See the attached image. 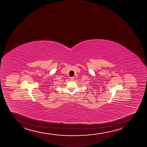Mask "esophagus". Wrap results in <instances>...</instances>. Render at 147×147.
Listing matches in <instances>:
<instances>
[{
  "mask_svg": "<svg viewBox=\"0 0 147 147\" xmlns=\"http://www.w3.org/2000/svg\"><path fill=\"white\" fill-rule=\"evenodd\" d=\"M70 79H71V80H74V77H70Z\"/></svg>",
  "mask_w": 147,
  "mask_h": 147,
  "instance_id": "esophagus-1",
  "label": "esophagus"
}]
</instances>
